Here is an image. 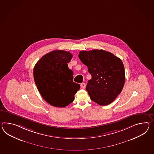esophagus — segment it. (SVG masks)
I'll use <instances>...</instances> for the list:
<instances>
[{"instance_id":"34e87169","label":"esophagus","mask_w":154,"mask_h":154,"mask_svg":"<svg viewBox=\"0 0 154 154\" xmlns=\"http://www.w3.org/2000/svg\"><path fill=\"white\" fill-rule=\"evenodd\" d=\"M86 86V85L85 83H82L81 84V87L82 88H85Z\"/></svg>"}]
</instances>
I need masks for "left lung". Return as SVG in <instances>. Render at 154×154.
Returning <instances> with one entry per match:
<instances>
[{"mask_svg":"<svg viewBox=\"0 0 154 154\" xmlns=\"http://www.w3.org/2000/svg\"><path fill=\"white\" fill-rule=\"evenodd\" d=\"M79 57L92 76L86 88L91 100L101 106L112 103L124 87L125 75L122 60L102 49L81 51Z\"/></svg>","mask_w":154,"mask_h":154,"instance_id":"8db88e82","label":"left lung"}]
</instances>
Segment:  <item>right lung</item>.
I'll list each match as a JSON object with an SVG mask.
<instances>
[{
    "mask_svg": "<svg viewBox=\"0 0 154 154\" xmlns=\"http://www.w3.org/2000/svg\"><path fill=\"white\" fill-rule=\"evenodd\" d=\"M72 54L55 50L42 57L35 64L33 76L42 97L54 107H64L74 101L80 85L73 82V73L68 67Z\"/></svg>",
    "mask_w": 154,
    "mask_h": 154,
    "instance_id": "add662e5",
    "label": "right lung"
}]
</instances>
